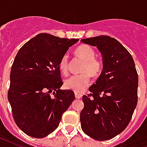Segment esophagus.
<instances>
[{
  "label": "esophagus",
  "instance_id": "obj_1",
  "mask_svg": "<svg viewBox=\"0 0 147 147\" xmlns=\"http://www.w3.org/2000/svg\"><path fill=\"white\" fill-rule=\"evenodd\" d=\"M75 96H76V98L77 99L82 98V97H83V95H82L81 94H80V93H76V94H75Z\"/></svg>",
  "mask_w": 147,
  "mask_h": 147
}]
</instances>
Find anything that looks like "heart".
<instances>
[{"label": "heart", "mask_w": 147, "mask_h": 147, "mask_svg": "<svg viewBox=\"0 0 147 147\" xmlns=\"http://www.w3.org/2000/svg\"><path fill=\"white\" fill-rule=\"evenodd\" d=\"M75 53L82 58L84 64L82 66V73L72 75L64 81V86L76 93H81L85 90L90 83V75L97 76L102 71L101 62L95 59V52L90 46L87 45H79ZM59 69L61 72L66 75L68 72V57L64 55L59 62Z\"/></svg>", "instance_id": "1"}]
</instances>
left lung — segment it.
<instances>
[{
	"label": "left lung",
	"mask_w": 147,
	"mask_h": 147,
	"mask_svg": "<svg viewBox=\"0 0 147 147\" xmlns=\"http://www.w3.org/2000/svg\"><path fill=\"white\" fill-rule=\"evenodd\" d=\"M81 41L98 48L103 64L90 94L83 97L81 127L92 139L108 140L126 128L137 105L136 65L129 52L113 38L102 35Z\"/></svg>",
	"instance_id": "obj_1"
}]
</instances>
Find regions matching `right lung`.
Here are the masks:
<instances>
[{"label": "right lung", "mask_w": 147, "mask_h": 147, "mask_svg": "<svg viewBox=\"0 0 147 147\" xmlns=\"http://www.w3.org/2000/svg\"><path fill=\"white\" fill-rule=\"evenodd\" d=\"M78 41L38 34L16 56L8 99L15 122L27 136L41 139L55 131L75 100L72 90L60 89L59 62Z\"/></svg>", "instance_id": "add662e5"}]
</instances>
